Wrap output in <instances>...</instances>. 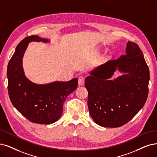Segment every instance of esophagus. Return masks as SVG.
Returning <instances> with one entry per match:
<instances>
[{"mask_svg":"<svg viewBox=\"0 0 157 157\" xmlns=\"http://www.w3.org/2000/svg\"><path fill=\"white\" fill-rule=\"evenodd\" d=\"M79 86H82L84 84V78L83 77H78V82Z\"/></svg>","mask_w":157,"mask_h":157,"instance_id":"obj_1","label":"esophagus"}]
</instances>
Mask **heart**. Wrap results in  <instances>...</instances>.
<instances>
[{"label":"heart","instance_id":"b5f03b06","mask_svg":"<svg viewBox=\"0 0 157 157\" xmlns=\"http://www.w3.org/2000/svg\"><path fill=\"white\" fill-rule=\"evenodd\" d=\"M107 59H109V57H107Z\"/></svg>","mask_w":157,"mask_h":157}]
</instances>
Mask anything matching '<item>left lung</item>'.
Returning <instances> with one entry per match:
<instances>
[{
	"mask_svg": "<svg viewBox=\"0 0 157 157\" xmlns=\"http://www.w3.org/2000/svg\"><path fill=\"white\" fill-rule=\"evenodd\" d=\"M117 69L124 75L111 80ZM149 80V67L142 52L136 43L128 42L126 55L94 69L85 80L93 120L105 128L126 124L145 104Z\"/></svg>",
	"mask_w": 157,
	"mask_h": 157,
	"instance_id": "obj_1",
	"label": "left lung"
}]
</instances>
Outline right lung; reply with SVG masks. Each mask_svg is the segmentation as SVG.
Wrapping results in <instances>:
<instances>
[{
  "mask_svg": "<svg viewBox=\"0 0 157 157\" xmlns=\"http://www.w3.org/2000/svg\"><path fill=\"white\" fill-rule=\"evenodd\" d=\"M48 42L37 35L24 39L17 45L7 70L8 91L12 104L29 121L40 124L55 122L61 117L67 97L77 89L78 79L48 84L31 82L22 68L24 53L30 42Z\"/></svg>",
  "mask_w": 157,
  "mask_h": 157,
  "instance_id": "right-lung-1",
  "label": "right lung"
}]
</instances>
